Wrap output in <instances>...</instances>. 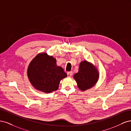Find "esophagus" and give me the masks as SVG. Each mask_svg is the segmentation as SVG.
Masks as SVG:
<instances>
[{
    "label": "esophagus",
    "instance_id": "esophagus-1",
    "mask_svg": "<svg viewBox=\"0 0 131 131\" xmlns=\"http://www.w3.org/2000/svg\"><path fill=\"white\" fill-rule=\"evenodd\" d=\"M72 75H73V72H72V71L67 73V75H68V77H71L72 76Z\"/></svg>",
    "mask_w": 131,
    "mask_h": 131
}]
</instances>
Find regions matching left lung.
<instances>
[{"mask_svg":"<svg viewBox=\"0 0 131 131\" xmlns=\"http://www.w3.org/2000/svg\"><path fill=\"white\" fill-rule=\"evenodd\" d=\"M98 77L99 74L96 68L87 61L80 63L78 73L74 75L78 88L82 91L93 87L97 82Z\"/></svg>","mask_w":131,"mask_h":131,"instance_id":"1","label":"left lung"}]
</instances>
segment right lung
I'll return each mask as SVG.
<instances>
[{"mask_svg": "<svg viewBox=\"0 0 131 131\" xmlns=\"http://www.w3.org/2000/svg\"><path fill=\"white\" fill-rule=\"evenodd\" d=\"M28 77L35 89L49 93L58 89L61 80L67 75L61 67L56 65V59L46 53L38 54L28 68Z\"/></svg>", "mask_w": 131, "mask_h": 131, "instance_id": "right-lung-1", "label": "right lung"}]
</instances>
